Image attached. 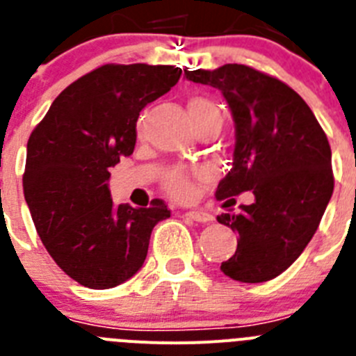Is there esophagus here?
Wrapping results in <instances>:
<instances>
[{
  "instance_id": "1",
  "label": "esophagus",
  "mask_w": 356,
  "mask_h": 356,
  "mask_svg": "<svg viewBox=\"0 0 356 356\" xmlns=\"http://www.w3.org/2000/svg\"><path fill=\"white\" fill-rule=\"evenodd\" d=\"M186 218L195 222H202V224H208V222H213L215 216H213L211 213L204 211V209H191V211L186 213Z\"/></svg>"
}]
</instances>
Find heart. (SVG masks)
<instances>
[{
    "label": "heart",
    "instance_id": "b5f03b06",
    "mask_svg": "<svg viewBox=\"0 0 356 356\" xmlns=\"http://www.w3.org/2000/svg\"><path fill=\"white\" fill-rule=\"evenodd\" d=\"M188 111H190L193 125L200 122H216L222 125V111L215 102L204 97H193L188 102ZM166 188L174 197H186L190 193V179L182 172H174L166 181Z\"/></svg>",
    "mask_w": 356,
    "mask_h": 356
}]
</instances>
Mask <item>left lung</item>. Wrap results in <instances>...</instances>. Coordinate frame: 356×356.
Returning a JSON list of instances; mask_svg holds the SVG:
<instances>
[{
    "instance_id": "left-lung-1",
    "label": "left lung",
    "mask_w": 356,
    "mask_h": 356,
    "mask_svg": "<svg viewBox=\"0 0 356 356\" xmlns=\"http://www.w3.org/2000/svg\"><path fill=\"white\" fill-rule=\"evenodd\" d=\"M184 76L218 89L233 114V168L218 182L216 199L254 195L236 215L216 216L238 233L236 251L220 270L242 283L274 280L301 256L332 199L326 134L298 92L261 71L224 64L184 70Z\"/></svg>"
}]
</instances>
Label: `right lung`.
Masks as SVG:
<instances>
[{
	"instance_id": "1",
	"label": "right lung",
	"mask_w": 356,
	"mask_h": 356,
	"mask_svg": "<svg viewBox=\"0 0 356 356\" xmlns=\"http://www.w3.org/2000/svg\"><path fill=\"white\" fill-rule=\"evenodd\" d=\"M181 73L105 64L67 86L30 136L23 190L35 229L55 264L88 289L131 280L143 267L154 225L170 216L161 199L150 208L114 206L109 168L134 152L141 109Z\"/></svg>"
}]
</instances>
